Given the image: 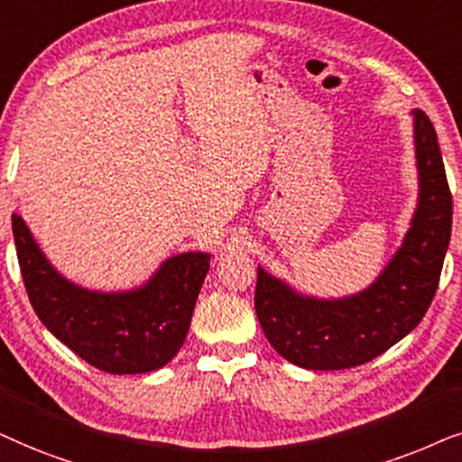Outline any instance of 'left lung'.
Segmentation results:
<instances>
[{
  "label": "left lung",
  "mask_w": 462,
  "mask_h": 462,
  "mask_svg": "<svg viewBox=\"0 0 462 462\" xmlns=\"http://www.w3.org/2000/svg\"><path fill=\"white\" fill-rule=\"evenodd\" d=\"M418 207L402 247L376 281L342 300L293 291L257 268L255 312L276 353L306 370H346L376 359L422 321L438 291L452 232V194L438 133L414 109Z\"/></svg>",
  "instance_id": "left-lung-1"
}]
</instances>
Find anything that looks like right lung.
I'll use <instances>...</instances> for the list:
<instances>
[{"instance_id": "right-lung-1", "label": "right lung", "mask_w": 462, "mask_h": 462, "mask_svg": "<svg viewBox=\"0 0 462 462\" xmlns=\"http://www.w3.org/2000/svg\"><path fill=\"white\" fill-rule=\"evenodd\" d=\"M24 289L40 321L86 364L107 374H145L167 365L186 340L208 254L167 260L143 287L101 293L73 285L51 266L21 215H12Z\"/></svg>"}]
</instances>
